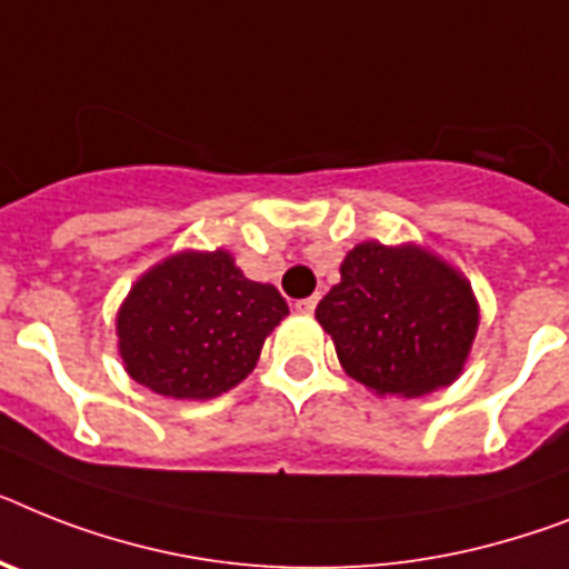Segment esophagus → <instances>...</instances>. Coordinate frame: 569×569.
Here are the masks:
<instances>
[{
  "label": "esophagus",
  "instance_id": "1",
  "mask_svg": "<svg viewBox=\"0 0 569 569\" xmlns=\"http://www.w3.org/2000/svg\"><path fill=\"white\" fill-rule=\"evenodd\" d=\"M317 302H319V296H308V299H299V302H296V311H299V313H313Z\"/></svg>",
  "mask_w": 569,
  "mask_h": 569
}]
</instances>
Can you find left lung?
Returning <instances> with one entry per match:
<instances>
[{
	"instance_id": "8db88e82",
	"label": "left lung",
	"mask_w": 569,
	"mask_h": 569,
	"mask_svg": "<svg viewBox=\"0 0 569 569\" xmlns=\"http://www.w3.org/2000/svg\"><path fill=\"white\" fill-rule=\"evenodd\" d=\"M342 369L378 396L419 398L462 372L477 302L462 276L419 247L358 243L317 305Z\"/></svg>"
}]
</instances>
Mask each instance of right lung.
<instances>
[{
    "label": "right lung",
    "instance_id": "add662e5",
    "mask_svg": "<svg viewBox=\"0 0 569 569\" xmlns=\"http://www.w3.org/2000/svg\"><path fill=\"white\" fill-rule=\"evenodd\" d=\"M288 317L273 284H258L232 256L180 252L136 281L119 311L130 378L166 398H214L256 369L264 337Z\"/></svg>",
    "mask_w": 569,
    "mask_h": 569
}]
</instances>
